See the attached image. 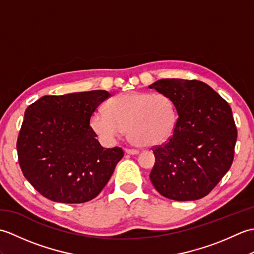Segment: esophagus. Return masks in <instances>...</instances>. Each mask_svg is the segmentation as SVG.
Returning a JSON list of instances; mask_svg holds the SVG:
<instances>
[{
	"instance_id": "esophagus-1",
	"label": "esophagus",
	"mask_w": 254,
	"mask_h": 254,
	"mask_svg": "<svg viewBox=\"0 0 254 254\" xmlns=\"http://www.w3.org/2000/svg\"><path fill=\"white\" fill-rule=\"evenodd\" d=\"M126 152L127 154H130V155H137L138 154V150L137 149H132V148H127Z\"/></svg>"
}]
</instances>
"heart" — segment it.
<instances>
[{
	"mask_svg": "<svg viewBox=\"0 0 254 254\" xmlns=\"http://www.w3.org/2000/svg\"><path fill=\"white\" fill-rule=\"evenodd\" d=\"M176 120V108L168 96L128 91L108 101L106 111H95L90 126L105 143H115L127 130L134 144L150 147L171 136Z\"/></svg>",
	"mask_w": 254,
	"mask_h": 254,
	"instance_id": "heart-1",
	"label": "heart"
}]
</instances>
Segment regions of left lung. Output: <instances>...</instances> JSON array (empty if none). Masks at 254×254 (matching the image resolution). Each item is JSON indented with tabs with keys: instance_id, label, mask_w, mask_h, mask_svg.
Listing matches in <instances>:
<instances>
[{
	"instance_id": "obj_1",
	"label": "left lung",
	"mask_w": 254,
	"mask_h": 254,
	"mask_svg": "<svg viewBox=\"0 0 254 254\" xmlns=\"http://www.w3.org/2000/svg\"><path fill=\"white\" fill-rule=\"evenodd\" d=\"M148 87L168 96L178 112L172 136L153 148L150 181L170 199L202 198L233 164L237 127L231 108L201 80L166 78Z\"/></svg>"
}]
</instances>
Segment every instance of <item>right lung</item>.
I'll list each match as a JSON object with an SVG mask.
<instances>
[{
  "instance_id": "right-lung-1",
  "label": "right lung",
  "mask_w": 254,
  "mask_h": 254,
  "mask_svg": "<svg viewBox=\"0 0 254 254\" xmlns=\"http://www.w3.org/2000/svg\"><path fill=\"white\" fill-rule=\"evenodd\" d=\"M110 96L106 90L44 96L27 108L16 147L21 171L41 195L85 203L109 181L123 149L102 147L89 122Z\"/></svg>"
}]
</instances>
